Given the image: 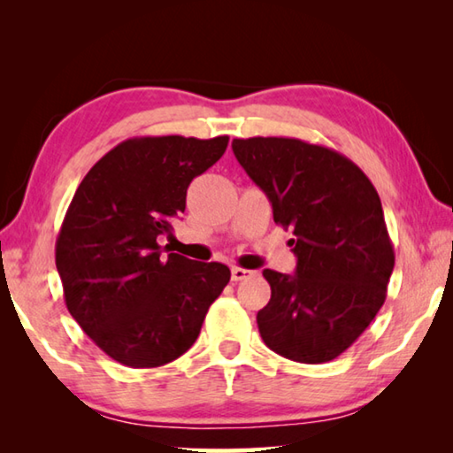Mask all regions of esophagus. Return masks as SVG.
Segmentation results:
<instances>
[{
    "instance_id": "34e87169",
    "label": "esophagus",
    "mask_w": 453,
    "mask_h": 453,
    "mask_svg": "<svg viewBox=\"0 0 453 453\" xmlns=\"http://www.w3.org/2000/svg\"><path fill=\"white\" fill-rule=\"evenodd\" d=\"M254 275V272L250 270H243V267H232V280L234 281H242V280H248Z\"/></svg>"
}]
</instances>
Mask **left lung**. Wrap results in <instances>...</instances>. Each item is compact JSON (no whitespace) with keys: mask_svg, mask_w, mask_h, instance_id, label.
Wrapping results in <instances>:
<instances>
[{"mask_svg":"<svg viewBox=\"0 0 453 453\" xmlns=\"http://www.w3.org/2000/svg\"><path fill=\"white\" fill-rule=\"evenodd\" d=\"M237 162L291 229L296 273L264 270L270 303L257 311L265 346L300 364L343 354L386 302L394 272L378 191L340 151L296 137L234 140Z\"/></svg>","mask_w":453,"mask_h":453,"instance_id":"1","label":"left lung"}]
</instances>
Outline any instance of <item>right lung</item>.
<instances>
[{"instance_id": "add662e5", "label": "right lung", "mask_w": 453, "mask_h": 453, "mask_svg": "<svg viewBox=\"0 0 453 453\" xmlns=\"http://www.w3.org/2000/svg\"><path fill=\"white\" fill-rule=\"evenodd\" d=\"M229 137L145 135L118 143L75 189L56 242L72 318L107 356L159 367L194 346L229 267L164 256L159 237L186 210L189 183Z\"/></svg>"}]
</instances>
